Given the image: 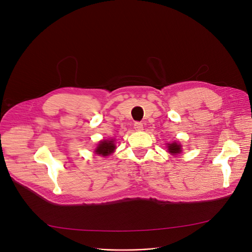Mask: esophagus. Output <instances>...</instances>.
<instances>
[{"label": "esophagus", "mask_w": 252, "mask_h": 252, "mask_svg": "<svg viewBox=\"0 0 252 252\" xmlns=\"http://www.w3.org/2000/svg\"><path fill=\"white\" fill-rule=\"evenodd\" d=\"M143 124L140 123V122H135L134 123V129L135 130H137V131H139V130H143Z\"/></svg>", "instance_id": "1"}]
</instances>
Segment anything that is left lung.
<instances>
[{
	"instance_id": "1",
	"label": "left lung",
	"mask_w": 252,
	"mask_h": 252,
	"mask_svg": "<svg viewBox=\"0 0 252 252\" xmlns=\"http://www.w3.org/2000/svg\"><path fill=\"white\" fill-rule=\"evenodd\" d=\"M167 148H168V152L170 154H174V155H177L181 152V146L178 145L177 143H172V144H168L167 145Z\"/></svg>"
}]
</instances>
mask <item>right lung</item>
Wrapping results in <instances>:
<instances>
[{
	"instance_id": "obj_1",
	"label": "right lung",
	"mask_w": 252,
	"mask_h": 252,
	"mask_svg": "<svg viewBox=\"0 0 252 252\" xmlns=\"http://www.w3.org/2000/svg\"><path fill=\"white\" fill-rule=\"evenodd\" d=\"M115 149L116 147L114 145V140H102V142H100V144L98 145L95 152L99 155L107 156L109 154H112Z\"/></svg>"
}]
</instances>
